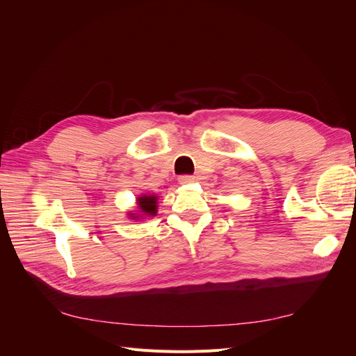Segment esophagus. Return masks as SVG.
Wrapping results in <instances>:
<instances>
[{
	"label": "esophagus",
	"instance_id": "esophagus-1",
	"mask_svg": "<svg viewBox=\"0 0 356 356\" xmlns=\"http://www.w3.org/2000/svg\"><path fill=\"white\" fill-rule=\"evenodd\" d=\"M195 181H196V178L191 177V175H182V177L178 178V182H179V184H182V186L191 184V182H195Z\"/></svg>",
	"mask_w": 356,
	"mask_h": 356
}]
</instances>
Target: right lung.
<instances>
[{
    "label": "right lung",
    "mask_w": 356,
    "mask_h": 356,
    "mask_svg": "<svg viewBox=\"0 0 356 356\" xmlns=\"http://www.w3.org/2000/svg\"><path fill=\"white\" fill-rule=\"evenodd\" d=\"M157 202H159V196H156V195H141L139 197H136L138 211L129 212V218L144 220L143 217H156Z\"/></svg>",
    "instance_id": "1"
}]
</instances>
